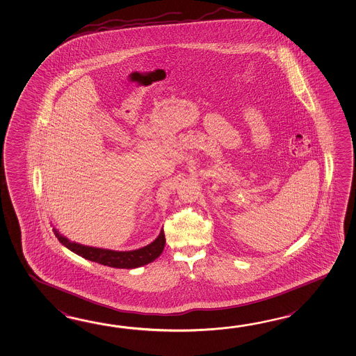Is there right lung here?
Instances as JSON below:
<instances>
[{
    "mask_svg": "<svg viewBox=\"0 0 356 356\" xmlns=\"http://www.w3.org/2000/svg\"><path fill=\"white\" fill-rule=\"evenodd\" d=\"M54 232L56 237L58 238V241L74 253L86 258L88 261H97L99 264L113 267V268L131 269L145 266L159 258L161 253L163 252L165 243H166L165 232L163 229H161L159 237L153 243H150L149 245L136 249V250H130V252H115L108 249H101V248L72 243L69 238L63 236L57 229H54Z\"/></svg>",
    "mask_w": 356,
    "mask_h": 356,
    "instance_id": "add662e5",
    "label": "right lung"
}]
</instances>
